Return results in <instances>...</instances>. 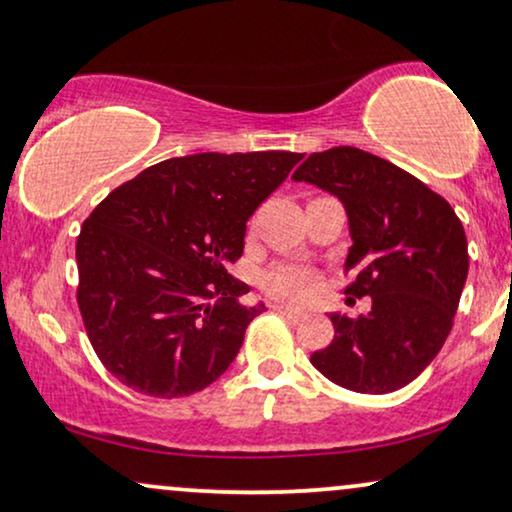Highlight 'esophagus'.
<instances>
[{"label": "esophagus", "mask_w": 512, "mask_h": 512, "mask_svg": "<svg viewBox=\"0 0 512 512\" xmlns=\"http://www.w3.org/2000/svg\"><path fill=\"white\" fill-rule=\"evenodd\" d=\"M271 307H274V312L286 316V319H290V321H302L304 319L302 312H297V309L288 307V304H271Z\"/></svg>", "instance_id": "34e87169"}]
</instances>
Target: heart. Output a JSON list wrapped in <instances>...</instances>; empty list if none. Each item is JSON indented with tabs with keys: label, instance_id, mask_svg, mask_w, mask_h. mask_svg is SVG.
<instances>
[{
	"label": "heart",
	"instance_id": "b5f03b06",
	"mask_svg": "<svg viewBox=\"0 0 512 512\" xmlns=\"http://www.w3.org/2000/svg\"><path fill=\"white\" fill-rule=\"evenodd\" d=\"M321 283V274L309 264L300 262H283L274 264L264 271L260 286L264 293L274 300L288 304H304L316 295Z\"/></svg>",
	"mask_w": 512,
	"mask_h": 512
}]
</instances>
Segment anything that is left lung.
I'll list each match as a JSON object with an SVG mask.
<instances>
[{"label":"left lung","mask_w":512,"mask_h":512,"mask_svg":"<svg viewBox=\"0 0 512 512\" xmlns=\"http://www.w3.org/2000/svg\"><path fill=\"white\" fill-rule=\"evenodd\" d=\"M331 191L349 217L347 295L373 300L359 319L331 314L335 335L312 354L321 375L361 394L409 385L449 338L468 278V241L461 219L390 160L354 146L312 153L293 174Z\"/></svg>","instance_id":"1"}]
</instances>
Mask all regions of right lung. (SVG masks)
<instances>
[{
	"label": "right lung",
	"instance_id": "right-lung-1",
	"mask_svg": "<svg viewBox=\"0 0 512 512\" xmlns=\"http://www.w3.org/2000/svg\"><path fill=\"white\" fill-rule=\"evenodd\" d=\"M302 153H198L146 167L96 205L77 236V304L96 357L158 399L215 383L264 304L226 271L245 222Z\"/></svg>",
	"mask_w": 512,
	"mask_h": 512
}]
</instances>
